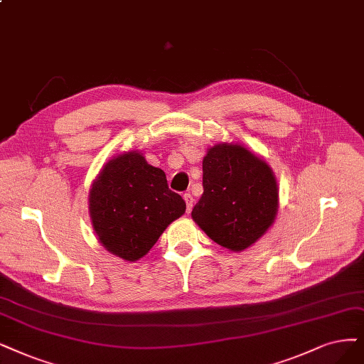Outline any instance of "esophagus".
Returning <instances> with one entry per match:
<instances>
[{"label":"esophagus","mask_w":364,"mask_h":364,"mask_svg":"<svg viewBox=\"0 0 364 364\" xmlns=\"http://www.w3.org/2000/svg\"><path fill=\"white\" fill-rule=\"evenodd\" d=\"M184 200H186V207H187V213H191L192 211V207H193V203H195V199H193V196L191 195V193H184Z\"/></svg>","instance_id":"esophagus-1"}]
</instances>
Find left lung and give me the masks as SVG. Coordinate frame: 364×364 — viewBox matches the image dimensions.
I'll return each instance as SVG.
<instances>
[{
  "label": "left lung",
  "mask_w": 364,
  "mask_h": 364,
  "mask_svg": "<svg viewBox=\"0 0 364 364\" xmlns=\"http://www.w3.org/2000/svg\"><path fill=\"white\" fill-rule=\"evenodd\" d=\"M204 193L192 219L213 241L232 252L268 231L279 208L277 181L267 161L238 144L211 146L203 160Z\"/></svg>",
  "instance_id": "left-lung-1"
}]
</instances>
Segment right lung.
Masks as SVG:
<instances>
[{
    "instance_id": "obj_1",
    "label": "right lung",
    "mask_w": 364,
    "mask_h": 364,
    "mask_svg": "<svg viewBox=\"0 0 364 364\" xmlns=\"http://www.w3.org/2000/svg\"><path fill=\"white\" fill-rule=\"evenodd\" d=\"M90 218L102 246L124 261H138L186 211L166 175L139 151L115 156L90 189Z\"/></svg>"
}]
</instances>
